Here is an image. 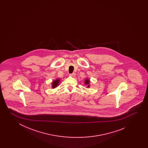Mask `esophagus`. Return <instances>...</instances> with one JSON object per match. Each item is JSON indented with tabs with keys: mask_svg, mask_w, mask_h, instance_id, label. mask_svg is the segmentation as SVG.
Here are the masks:
<instances>
[{
	"mask_svg": "<svg viewBox=\"0 0 148 148\" xmlns=\"http://www.w3.org/2000/svg\"><path fill=\"white\" fill-rule=\"evenodd\" d=\"M71 77H75V73H70L69 75Z\"/></svg>",
	"mask_w": 148,
	"mask_h": 148,
	"instance_id": "obj_1",
	"label": "esophagus"
}]
</instances>
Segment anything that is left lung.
Instances as JSON below:
<instances>
[{
    "mask_svg": "<svg viewBox=\"0 0 148 148\" xmlns=\"http://www.w3.org/2000/svg\"><path fill=\"white\" fill-rule=\"evenodd\" d=\"M89 84H90V80L88 78L86 79L85 80V84L86 85H88V86H87V87H88V88L90 87Z\"/></svg>",
    "mask_w": 148,
    "mask_h": 148,
    "instance_id": "1",
    "label": "left lung"
}]
</instances>
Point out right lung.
I'll use <instances>...</instances> for the list:
<instances>
[{
    "label": "right lung",
    "instance_id": "1",
    "mask_svg": "<svg viewBox=\"0 0 148 148\" xmlns=\"http://www.w3.org/2000/svg\"><path fill=\"white\" fill-rule=\"evenodd\" d=\"M60 79L57 78L54 80V81L52 82V88H55L57 87V86L59 85V82H60Z\"/></svg>",
    "mask_w": 148,
    "mask_h": 148
}]
</instances>
